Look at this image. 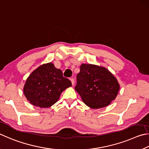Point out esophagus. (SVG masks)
<instances>
[{
	"label": "esophagus",
	"mask_w": 149,
	"mask_h": 149,
	"mask_svg": "<svg viewBox=\"0 0 149 149\" xmlns=\"http://www.w3.org/2000/svg\"><path fill=\"white\" fill-rule=\"evenodd\" d=\"M70 81H71V83H72V85H74V79H70Z\"/></svg>",
	"instance_id": "1"
}]
</instances>
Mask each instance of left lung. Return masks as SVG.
Here are the masks:
<instances>
[{
	"label": "left lung",
	"mask_w": 149,
	"mask_h": 149,
	"mask_svg": "<svg viewBox=\"0 0 149 149\" xmlns=\"http://www.w3.org/2000/svg\"><path fill=\"white\" fill-rule=\"evenodd\" d=\"M75 90L82 101L92 109L108 106L115 100L120 90L117 79L103 67L92 64H82L77 76Z\"/></svg>",
	"instance_id": "1"
}]
</instances>
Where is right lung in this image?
Returning <instances> with one entry per match:
<instances>
[{
  "label": "right lung",
  "instance_id": "1",
  "mask_svg": "<svg viewBox=\"0 0 149 149\" xmlns=\"http://www.w3.org/2000/svg\"><path fill=\"white\" fill-rule=\"evenodd\" d=\"M71 86V82L63 77L61 70L48 63L31 72L23 87V93L33 105L48 108L56 103L61 93Z\"/></svg>",
  "mask_w": 149,
  "mask_h": 149
}]
</instances>
